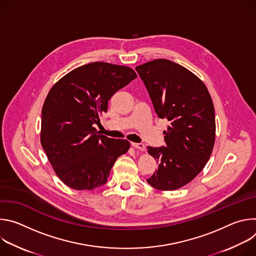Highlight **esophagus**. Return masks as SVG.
<instances>
[{"label":"esophagus","mask_w":256,"mask_h":256,"mask_svg":"<svg viewBox=\"0 0 256 256\" xmlns=\"http://www.w3.org/2000/svg\"><path fill=\"white\" fill-rule=\"evenodd\" d=\"M132 146L136 149V150H140V151H144V144H142V142H132Z\"/></svg>","instance_id":"obj_1"}]
</instances>
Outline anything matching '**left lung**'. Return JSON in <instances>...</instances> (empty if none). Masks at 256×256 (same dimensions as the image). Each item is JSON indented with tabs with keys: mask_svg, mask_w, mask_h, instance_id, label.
I'll return each instance as SVG.
<instances>
[{
	"mask_svg": "<svg viewBox=\"0 0 256 256\" xmlns=\"http://www.w3.org/2000/svg\"><path fill=\"white\" fill-rule=\"evenodd\" d=\"M156 114L167 118L166 147H148L157 171L147 179L159 190L188 184L208 161L216 138L214 108L204 83L190 70L168 60H154L136 68Z\"/></svg>",
	"mask_w": 256,
	"mask_h": 256,
	"instance_id": "8db88e82",
	"label": "left lung"
}]
</instances>
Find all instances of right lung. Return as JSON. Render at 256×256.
Masks as SVG:
<instances>
[{
	"instance_id": "obj_1",
	"label": "right lung",
	"mask_w": 256,
	"mask_h": 256,
	"mask_svg": "<svg viewBox=\"0 0 256 256\" xmlns=\"http://www.w3.org/2000/svg\"><path fill=\"white\" fill-rule=\"evenodd\" d=\"M136 78L126 66L95 62L70 70L50 90L42 116L40 142L58 177L76 190L106 184L130 142L110 138L93 126L112 95Z\"/></svg>"
}]
</instances>
